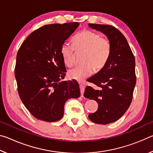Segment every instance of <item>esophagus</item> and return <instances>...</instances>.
<instances>
[{"instance_id": "34e87169", "label": "esophagus", "mask_w": 153, "mask_h": 153, "mask_svg": "<svg viewBox=\"0 0 153 153\" xmlns=\"http://www.w3.org/2000/svg\"><path fill=\"white\" fill-rule=\"evenodd\" d=\"M79 88H80V92H81V97H84V88H85L84 83H79Z\"/></svg>"}]
</instances>
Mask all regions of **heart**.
Instances as JSON below:
<instances>
[{"mask_svg":"<svg viewBox=\"0 0 153 153\" xmlns=\"http://www.w3.org/2000/svg\"><path fill=\"white\" fill-rule=\"evenodd\" d=\"M73 45L65 42L61 47V55L64 63L72 67L76 63V53L84 52L79 65L68 71L71 79L82 80L89 76L94 70L98 72L104 68L110 57L112 49L111 40L99 33L84 30L75 36Z\"/></svg>","mask_w":153,"mask_h":153,"instance_id":"heart-1","label":"heart"}]
</instances>
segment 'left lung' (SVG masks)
Wrapping results in <instances>:
<instances>
[{"mask_svg": "<svg viewBox=\"0 0 153 153\" xmlns=\"http://www.w3.org/2000/svg\"><path fill=\"white\" fill-rule=\"evenodd\" d=\"M88 25L104 33L112 45L110 57L104 68L87 79L97 88L88 86L84 94L85 97L98 104L97 111L88 115L90 120L105 125L119 120L131 104L136 82L135 57L125 36L115 27L93 24Z\"/></svg>", "mask_w": 153, "mask_h": 153, "instance_id": "left-lung-1", "label": "left lung"}]
</instances>
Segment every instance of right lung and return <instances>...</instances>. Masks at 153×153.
Wrapping results in <instances>:
<instances>
[{
    "label": "right lung",
    "mask_w": 153,
    "mask_h": 153,
    "mask_svg": "<svg viewBox=\"0 0 153 153\" xmlns=\"http://www.w3.org/2000/svg\"><path fill=\"white\" fill-rule=\"evenodd\" d=\"M79 25L77 22L43 25L27 36L17 52L15 76L18 93L38 120H59L67 100L80 96L76 80L60 82L67 71L61 47Z\"/></svg>",
    "instance_id": "obj_1"
}]
</instances>
